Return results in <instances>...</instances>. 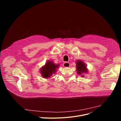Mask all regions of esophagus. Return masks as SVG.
I'll list each match as a JSON object with an SVG mask.
<instances>
[{
	"label": "esophagus",
	"mask_w": 121,
	"mask_h": 121,
	"mask_svg": "<svg viewBox=\"0 0 121 121\" xmlns=\"http://www.w3.org/2000/svg\"><path fill=\"white\" fill-rule=\"evenodd\" d=\"M70 64L68 62H65L64 63V64H63V66L65 67H69L70 66Z\"/></svg>",
	"instance_id": "esophagus-1"
}]
</instances>
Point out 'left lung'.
Returning <instances> with one entry per match:
<instances>
[{
  "label": "left lung",
  "instance_id": "1",
  "mask_svg": "<svg viewBox=\"0 0 121 121\" xmlns=\"http://www.w3.org/2000/svg\"><path fill=\"white\" fill-rule=\"evenodd\" d=\"M76 71L77 73L81 76L82 77H84V74L88 73V70L87 68V65L85 63L80 60H78L76 63Z\"/></svg>",
  "mask_w": 121,
  "mask_h": 121
}]
</instances>
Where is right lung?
Segmentation results:
<instances>
[{"instance_id": "add662e5", "label": "right lung", "mask_w": 121, "mask_h": 121, "mask_svg": "<svg viewBox=\"0 0 121 121\" xmlns=\"http://www.w3.org/2000/svg\"><path fill=\"white\" fill-rule=\"evenodd\" d=\"M59 66V64H55L51 60L48 61L45 65L41 67L40 72L44 78H50L53 74L56 73Z\"/></svg>"}]
</instances>
